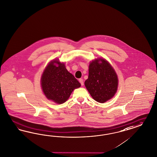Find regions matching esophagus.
Masks as SVG:
<instances>
[{"label": "esophagus", "instance_id": "1", "mask_svg": "<svg viewBox=\"0 0 157 157\" xmlns=\"http://www.w3.org/2000/svg\"><path fill=\"white\" fill-rule=\"evenodd\" d=\"M79 82H80L81 85H83V79H82V78L79 79Z\"/></svg>", "mask_w": 157, "mask_h": 157}]
</instances>
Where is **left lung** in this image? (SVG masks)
Returning a JSON list of instances; mask_svg holds the SVG:
<instances>
[{
	"label": "left lung",
	"instance_id": "1",
	"mask_svg": "<svg viewBox=\"0 0 157 157\" xmlns=\"http://www.w3.org/2000/svg\"><path fill=\"white\" fill-rule=\"evenodd\" d=\"M85 85L94 100L104 103L112 98L117 91V76L106 60L96 59L90 64L89 76Z\"/></svg>",
	"mask_w": 157,
	"mask_h": 157
}]
</instances>
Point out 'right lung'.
<instances>
[{"instance_id":"1","label":"right lung","mask_w":157,"mask_h":157,"mask_svg":"<svg viewBox=\"0 0 157 157\" xmlns=\"http://www.w3.org/2000/svg\"><path fill=\"white\" fill-rule=\"evenodd\" d=\"M56 63L57 66L54 65ZM81 86L74 76L59 60L51 62L43 72L41 87L48 99L61 104L68 99L72 91Z\"/></svg>"}]
</instances>
